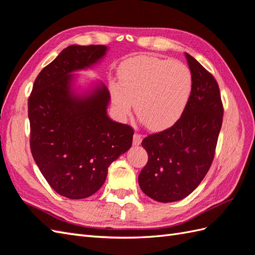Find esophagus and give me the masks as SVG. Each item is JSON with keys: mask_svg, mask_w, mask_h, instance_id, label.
Wrapping results in <instances>:
<instances>
[{"mask_svg": "<svg viewBox=\"0 0 255 255\" xmlns=\"http://www.w3.org/2000/svg\"><path fill=\"white\" fill-rule=\"evenodd\" d=\"M141 141H142V134L135 132L133 134V144L134 145H139L141 143Z\"/></svg>", "mask_w": 255, "mask_h": 255, "instance_id": "esophagus-1", "label": "esophagus"}]
</instances>
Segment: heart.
Instances as JSON below:
<instances>
[{"instance_id": "1", "label": "heart", "mask_w": 255, "mask_h": 255, "mask_svg": "<svg viewBox=\"0 0 255 255\" xmlns=\"http://www.w3.org/2000/svg\"><path fill=\"white\" fill-rule=\"evenodd\" d=\"M117 82L110 92L118 113L126 117L134 110L139 120L153 131L178 122L192 91V75L185 64L152 55H137L124 61Z\"/></svg>"}]
</instances>
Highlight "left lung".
I'll return each instance as SVG.
<instances>
[{"mask_svg": "<svg viewBox=\"0 0 255 255\" xmlns=\"http://www.w3.org/2000/svg\"><path fill=\"white\" fill-rule=\"evenodd\" d=\"M192 75V91L180 120L149 134L142 146L149 155L139 174V186L147 197L167 203L190 194L211 167L220 134L224 108L216 79L186 53Z\"/></svg>", "mask_w": 255, "mask_h": 255, "instance_id": "8db88e82", "label": "left lung"}]
</instances>
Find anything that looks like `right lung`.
I'll list each match as a JSON object with an SVG mask.
<instances>
[{"label": "right lung", "instance_id": "obj_1", "mask_svg": "<svg viewBox=\"0 0 255 255\" xmlns=\"http://www.w3.org/2000/svg\"><path fill=\"white\" fill-rule=\"evenodd\" d=\"M104 45H70L34 80L28 100L30 150L49 185L68 199H85L102 187L108 168L132 144L133 129L106 114L110 92L75 96L72 73L97 63Z\"/></svg>", "mask_w": 255, "mask_h": 255}]
</instances>
